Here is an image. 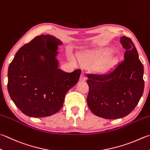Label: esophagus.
Wrapping results in <instances>:
<instances>
[{
	"instance_id": "1",
	"label": "esophagus",
	"mask_w": 150,
	"mask_h": 150,
	"mask_svg": "<svg viewBox=\"0 0 150 150\" xmlns=\"http://www.w3.org/2000/svg\"><path fill=\"white\" fill-rule=\"evenodd\" d=\"M86 75H85V74H84V72H81V76H80V81H86Z\"/></svg>"
}]
</instances>
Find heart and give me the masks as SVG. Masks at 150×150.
<instances>
[{
    "mask_svg": "<svg viewBox=\"0 0 150 150\" xmlns=\"http://www.w3.org/2000/svg\"><path fill=\"white\" fill-rule=\"evenodd\" d=\"M69 59H70V60L71 61H72V62H76V59L73 57H72V56H70V57H69Z\"/></svg>",
    "mask_w": 150,
    "mask_h": 150,
    "instance_id": "heart-1",
    "label": "heart"
}]
</instances>
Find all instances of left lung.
<instances>
[{
  "mask_svg": "<svg viewBox=\"0 0 150 150\" xmlns=\"http://www.w3.org/2000/svg\"><path fill=\"white\" fill-rule=\"evenodd\" d=\"M124 60L104 74H88L87 98L90 110L105 119H119L129 114L143 94L144 67L131 39L123 36Z\"/></svg>",
  "mask_w": 150,
  "mask_h": 150,
  "instance_id": "8db88e82",
  "label": "left lung"
}]
</instances>
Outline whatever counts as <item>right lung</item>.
Wrapping results in <instances>:
<instances>
[{"label":"right lung","mask_w":150,"mask_h":150,"mask_svg":"<svg viewBox=\"0 0 150 150\" xmlns=\"http://www.w3.org/2000/svg\"><path fill=\"white\" fill-rule=\"evenodd\" d=\"M55 36L42 35L19 49L10 64L8 90L16 106L29 117L52 115L61 109L64 97L80 78L81 70L59 69Z\"/></svg>","instance_id":"1"}]
</instances>
